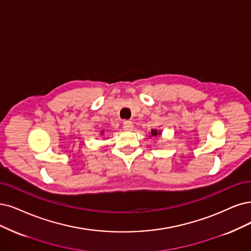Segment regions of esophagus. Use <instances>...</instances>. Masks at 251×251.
Wrapping results in <instances>:
<instances>
[{
  "label": "esophagus",
  "instance_id": "obj_1",
  "mask_svg": "<svg viewBox=\"0 0 251 251\" xmlns=\"http://www.w3.org/2000/svg\"><path fill=\"white\" fill-rule=\"evenodd\" d=\"M123 127H124L125 130H131V129L133 128V123L131 122V121L126 120L123 122Z\"/></svg>",
  "mask_w": 251,
  "mask_h": 251
}]
</instances>
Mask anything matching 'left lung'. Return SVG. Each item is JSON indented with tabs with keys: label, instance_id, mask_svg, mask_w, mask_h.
I'll return each mask as SVG.
<instances>
[{
	"label": "left lung",
	"instance_id": "left-lung-1",
	"mask_svg": "<svg viewBox=\"0 0 251 251\" xmlns=\"http://www.w3.org/2000/svg\"><path fill=\"white\" fill-rule=\"evenodd\" d=\"M159 134H160V132H158ZM158 133H157V130H152L151 131V134L153 135V136H155V135H157V134H158Z\"/></svg>",
	"mask_w": 251,
	"mask_h": 251
}]
</instances>
